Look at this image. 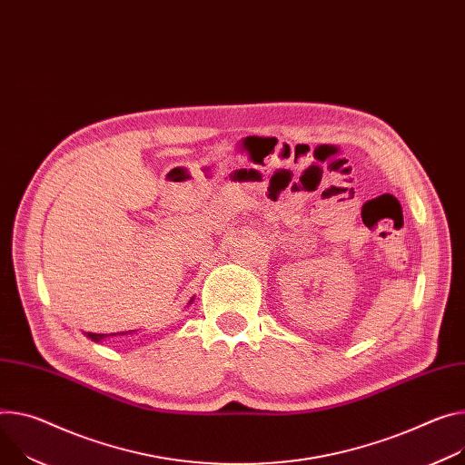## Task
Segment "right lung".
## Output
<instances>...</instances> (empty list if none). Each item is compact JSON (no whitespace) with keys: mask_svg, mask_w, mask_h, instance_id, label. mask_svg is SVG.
Returning <instances> with one entry per match:
<instances>
[{"mask_svg":"<svg viewBox=\"0 0 465 465\" xmlns=\"http://www.w3.org/2000/svg\"><path fill=\"white\" fill-rule=\"evenodd\" d=\"M191 302H193V301H191ZM109 335H114V333H109ZM109 335H107V333H93V331H87V337H91V340L96 341V343L102 341V340H105V337H109Z\"/></svg>","mask_w":465,"mask_h":465,"instance_id":"add662e5","label":"right lung"}]
</instances>
